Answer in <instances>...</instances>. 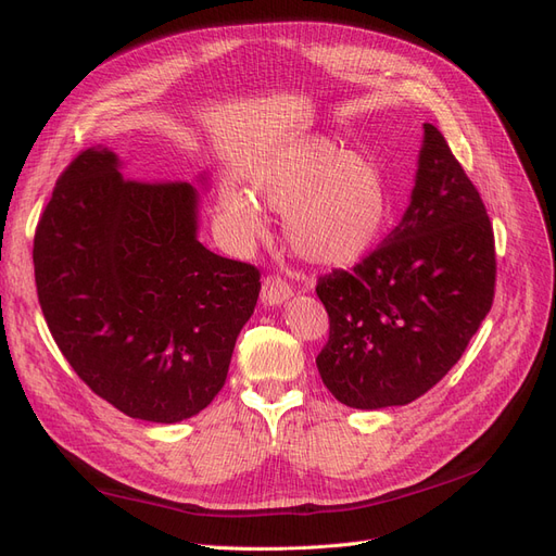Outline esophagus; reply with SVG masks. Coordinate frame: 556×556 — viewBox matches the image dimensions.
Instances as JSON below:
<instances>
[{
  "label": "esophagus",
  "instance_id": "obj_1",
  "mask_svg": "<svg viewBox=\"0 0 556 556\" xmlns=\"http://www.w3.org/2000/svg\"><path fill=\"white\" fill-rule=\"evenodd\" d=\"M292 296L290 282L280 276H266L262 282V304L264 306H280Z\"/></svg>",
  "mask_w": 556,
  "mask_h": 556
}]
</instances>
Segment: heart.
<instances>
[{
    "label": "heart",
    "mask_w": 556,
    "mask_h": 556,
    "mask_svg": "<svg viewBox=\"0 0 556 556\" xmlns=\"http://www.w3.org/2000/svg\"><path fill=\"white\" fill-rule=\"evenodd\" d=\"M260 204L285 217V241L315 266H348L376 245L390 217V188L376 160L323 134L280 148L252 178ZM227 227L241 243L264 237L260 206L237 188L220 192Z\"/></svg>",
    "instance_id": "obj_1"
}]
</instances>
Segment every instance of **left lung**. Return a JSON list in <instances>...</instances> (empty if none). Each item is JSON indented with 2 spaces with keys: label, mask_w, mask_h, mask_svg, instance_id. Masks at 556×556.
<instances>
[{
  "label": "left lung",
  "mask_w": 556,
  "mask_h": 556,
  "mask_svg": "<svg viewBox=\"0 0 556 556\" xmlns=\"http://www.w3.org/2000/svg\"><path fill=\"white\" fill-rule=\"evenodd\" d=\"M490 215L443 134L425 123L401 223L352 271L317 280L329 341L315 364L350 408L406 406L459 362L494 301Z\"/></svg>",
  "instance_id": "obj_1"
}]
</instances>
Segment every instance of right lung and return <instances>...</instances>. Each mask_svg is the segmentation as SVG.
Masks as SVG:
<instances>
[{"label": "right lung", "mask_w": 556, "mask_h": 556, "mask_svg": "<svg viewBox=\"0 0 556 556\" xmlns=\"http://www.w3.org/2000/svg\"><path fill=\"white\" fill-rule=\"evenodd\" d=\"M121 166L113 150L88 148L55 182L35 233L37 294L97 396L174 425L223 390L260 271L199 243L194 185L134 180Z\"/></svg>", "instance_id": "obj_1"}]
</instances>
